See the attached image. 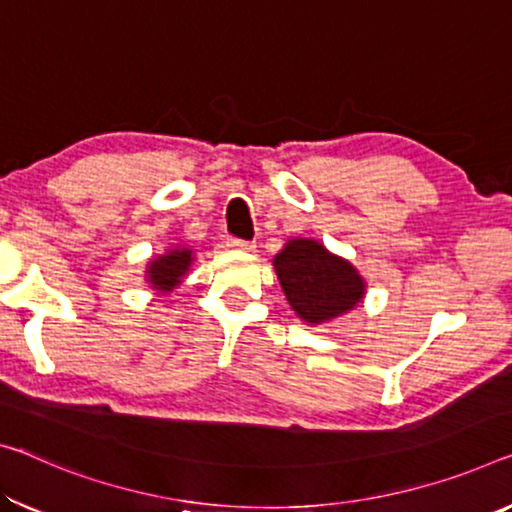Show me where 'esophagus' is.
Masks as SVG:
<instances>
[{"instance_id":"esophagus-1","label":"esophagus","mask_w":512,"mask_h":512,"mask_svg":"<svg viewBox=\"0 0 512 512\" xmlns=\"http://www.w3.org/2000/svg\"><path fill=\"white\" fill-rule=\"evenodd\" d=\"M226 247L233 249V251H254V242L249 240H238V238H231L226 242Z\"/></svg>"}]
</instances>
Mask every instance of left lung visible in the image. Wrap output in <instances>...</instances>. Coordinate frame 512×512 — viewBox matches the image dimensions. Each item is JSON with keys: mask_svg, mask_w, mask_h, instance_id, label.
<instances>
[{"mask_svg": "<svg viewBox=\"0 0 512 512\" xmlns=\"http://www.w3.org/2000/svg\"><path fill=\"white\" fill-rule=\"evenodd\" d=\"M274 270L293 311L309 325H322L355 309L366 283L345 258L316 240H288L274 256Z\"/></svg>", "mask_w": 512, "mask_h": 512, "instance_id": "8db88e82", "label": "left lung"}]
</instances>
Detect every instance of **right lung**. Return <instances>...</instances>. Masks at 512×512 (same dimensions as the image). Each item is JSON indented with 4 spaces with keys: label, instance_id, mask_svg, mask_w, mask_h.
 <instances>
[{
    "label": "right lung",
    "instance_id": "right-lung-1",
    "mask_svg": "<svg viewBox=\"0 0 512 512\" xmlns=\"http://www.w3.org/2000/svg\"><path fill=\"white\" fill-rule=\"evenodd\" d=\"M194 261L192 249L187 247H176L169 249L167 254L153 258L151 263L146 265V281L151 283L153 290H160V293H171L180 281L190 270Z\"/></svg>",
    "mask_w": 512,
    "mask_h": 512
}]
</instances>
